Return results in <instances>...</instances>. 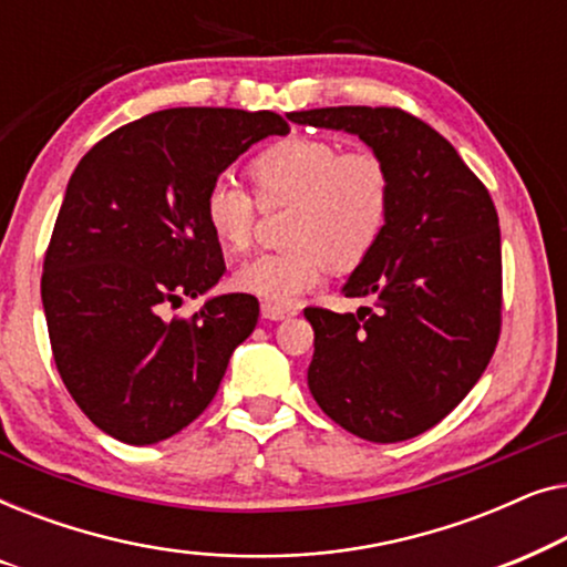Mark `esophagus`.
<instances>
[{
    "instance_id": "esophagus-1",
    "label": "esophagus",
    "mask_w": 567,
    "mask_h": 567,
    "mask_svg": "<svg viewBox=\"0 0 567 567\" xmlns=\"http://www.w3.org/2000/svg\"><path fill=\"white\" fill-rule=\"evenodd\" d=\"M260 309L266 320H286V317L297 315V309L293 307H281V305H274V301H262Z\"/></svg>"
}]
</instances>
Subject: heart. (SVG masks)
Instances as JSON below:
<instances>
[{"mask_svg": "<svg viewBox=\"0 0 567 567\" xmlns=\"http://www.w3.org/2000/svg\"><path fill=\"white\" fill-rule=\"evenodd\" d=\"M255 198L227 177L208 185L204 219L227 250L252 243L262 208L291 206L286 250L262 252L235 270L239 291L291 305L324 270L359 268L386 235L394 206L390 162L369 146L343 150L322 136H289L255 154L247 167Z\"/></svg>", "mask_w": 567, "mask_h": 567, "instance_id": "heart-1", "label": "heart"}]
</instances>
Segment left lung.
Here are the masks:
<instances>
[{"label": "left lung", "instance_id": "1", "mask_svg": "<svg viewBox=\"0 0 567 567\" xmlns=\"http://www.w3.org/2000/svg\"><path fill=\"white\" fill-rule=\"evenodd\" d=\"M289 121L355 134L394 175L386 235L343 286L374 307L305 309L315 330L309 392L353 436L413 439L467 398L498 346V212L454 146L400 107H315Z\"/></svg>", "mask_w": 567, "mask_h": 567}]
</instances>
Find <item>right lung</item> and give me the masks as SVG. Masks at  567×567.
<instances>
[{
  "label": "right lung",
  "instance_id": "right-lung-1",
  "mask_svg": "<svg viewBox=\"0 0 567 567\" xmlns=\"http://www.w3.org/2000/svg\"><path fill=\"white\" fill-rule=\"evenodd\" d=\"M286 134L270 111L169 107L100 138L69 177L41 299L61 382L107 436L157 444L214 400L258 299L221 293L190 317L165 312L224 276L208 185L255 142Z\"/></svg>",
  "mask_w": 567,
  "mask_h": 567
}]
</instances>
